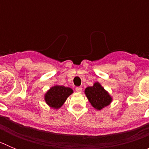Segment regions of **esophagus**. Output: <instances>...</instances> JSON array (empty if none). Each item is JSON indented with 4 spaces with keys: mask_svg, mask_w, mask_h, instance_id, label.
<instances>
[{
    "mask_svg": "<svg viewBox=\"0 0 149 149\" xmlns=\"http://www.w3.org/2000/svg\"><path fill=\"white\" fill-rule=\"evenodd\" d=\"M75 89L77 93H81V91H82V88L81 86H77V87L75 88Z\"/></svg>",
    "mask_w": 149,
    "mask_h": 149,
    "instance_id": "34e87169",
    "label": "esophagus"
}]
</instances>
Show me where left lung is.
I'll return each mask as SVG.
<instances>
[{
  "label": "left lung",
  "mask_w": 149,
  "mask_h": 149,
  "mask_svg": "<svg viewBox=\"0 0 149 149\" xmlns=\"http://www.w3.org/2000/svg\"><path fill=\"white\" fill-rule=\"evenodd\" d=\"M85 94L92 106L96 110H101L104 107L108 106L112 101L109 93L98 82L95 83L93 86L86 88Z\"/></svg>",
  "instance_id": "8db88e82"
}]
</instances>
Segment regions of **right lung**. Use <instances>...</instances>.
I'll list each match as a JSON object with an SVG mask.
<instances>
[{
  "label": "right lung",
  "mask_w": 149,
  "mask_h": 149,
  "mask_svg": "<svg viewBox=\"0 0 149 149\" xmlns=\"http://www.w3.org/2000/svg\"><path fill=\"white\" fill-rule=\"evenodd\" d=\"M73 90L69 87L63 86H54L51 87L45 95L46 103L54 109H58L63 106L65 100Z\"/></svg>",
  "instance_id": "obj_1"
}]
</instances>
